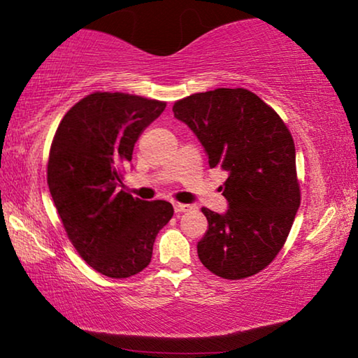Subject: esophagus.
<instances>
[{"label": "esophagus", "instance_id": "34e87169", "mask_svg": "<svg viewBox=\"0 0 358 358\" xmlns=\"http://www.w3.org/2000/svg\"><path fill=\"white\" fill-rule=\"evenodd\" d=\"M190 205H184V203H174V211L176 213H184V211H189Z\"/></svg>", "mask_w": 358, "mask_h": 358}]
</instances>
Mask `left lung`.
I'll return each instance as SVG.
<instances>
[{
	"label": "left lung",
	"mask_w": 358,
	"mask_h": 358,
	"mask_svg": "<svg viewBox=\"0 0 358 358\" xmlns=\"http://www.w3.org/2000/svg\"><path fill=\"white\" fill-rule=\"evenodd\" d=\"M208 155L227 173L226 213L201 208L208 229L196 243L200 262L216 276L260 273L286 242L300 205L291 132L262 98L245 89L194 93L173 106Z\"/></svg>",
	"instance_id": "8db88e82"
}]
</instances>
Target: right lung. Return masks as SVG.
Here are the masks:
<instances>
[{"mask_svg": "<svg viewBox=\"0 0 358 358\" xmlns=\"http://www.w3.org/2000/svg\"><path fill=\"white\" fill-rule=\"evenodd\" d=\"M164 108L129 93H92L66 113L51 143L48 187L67 237L108 278L147 268L157 234L174 215L169 201L116 190L134 145Z\"/></svg>", "mask_w": 358, "mask_h": 358, "instance_id": "obj_1", "label": "right lung"}]
</instances>
